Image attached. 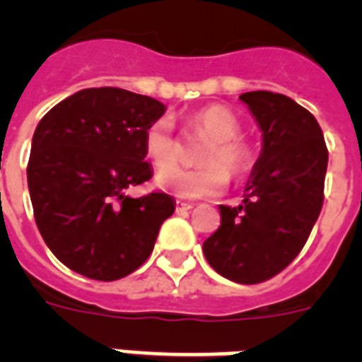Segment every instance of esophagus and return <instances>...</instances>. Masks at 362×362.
Returning <instances> with one entry per match:
<instances>
[{
    "mask_svg": "<svg viewBox=\"0 0 362 362\" xmlns=\"http://www.w3.org/2000/svg\"><path fill=\"white\" fill-rule=\"evenodd\" d=\"M193 206L189 203H182V201H176V212L178 214H182V212H189Z\"/></svg>",
    "mask_w": 362,
    "mask_h": 362,
    "instance_id": "obj_1",
    "label": "esophagus"
}]
</instances>
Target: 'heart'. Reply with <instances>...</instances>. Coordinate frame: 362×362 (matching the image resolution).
Instances as JSON below:
<instances>
[{
	"mask_svg": "<svg viewBox=\"0 0 362 362\" xmlns=\"http://www.w3.org/2000/svg\"><path fill=\"white\" fill-rule=\"evenodd\" d=\"M193 129L206 136L197 153L195 169H169L176 161L178 142L175 125L167 116H161L148 125L142 146L153 169L163 170L158 176V186L182 199L216 197L227 186V173L240 178L250 173L255 163V153L250 142L240 136L238 118L223 105H209L192 116Z\"/></svg>",
	"mask_w": 362,
	"mask_h": 362,
	"instance_id": "b5f03b06",
	"label": "heart"
}]
</instances>
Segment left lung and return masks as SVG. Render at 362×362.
Here are the masks:
<instances>
[{"mask_svg":"<svg viewBox=\"0 0 362 362\" xmlns=\"http://www.w3.org/2000/svg\"><path fill=\"white\" fill-rule=\"evenodd\" d=\"M240 99L263 131V150L242 204H220L221 226L203 252L218 274L252 286L281 272L308 240L323 206L329 152L314 115L291 98L261 90Z\"/></svg>","mask_w":362,"mask_h":362,"instance_id":"obj_1","label":"left lung"}]
</instances>
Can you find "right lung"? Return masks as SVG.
I'll use <instances>...</instances> for the list:
<instances>
[{"instance_id":"1","label":"right lung","mask_w":362,"mask_h":362,"mask_svg":"<svg viewBox=\"0 0 362 362\" xmlns=\"http://www.w3.org/2000/svg\"><path fill=\"white\" fill-rule=\"evenodd\" d=\"M163 112L148 95L86 88L37 125L28 163L33 216L50 252L71 270L112 281L150 257L175 201L163 192L139 199L124 192L152 178L142 139Z\"/></svg>"}]
</instances>
